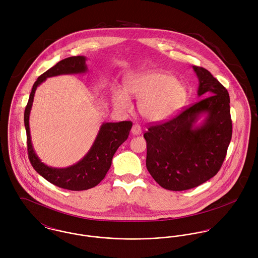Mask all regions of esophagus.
Returning a JSON list of instances; mask_svg holds the SVG:
<instances>
[{
	"instance_id": "obj_1",
	"label": "esophagus",
	"mask_w": 258,
	"mask_h": 258,
	"mask_svg": "<svg viewBox=\"0 0 258 258\" xmlns=\"http://www.w3.org/2000/svg\"><path fill=\"white\" fill-rule=\"evenodd\" d=\"M131 132H132L133 135H140L141 132H142V129H141V127L139 125L135 124V125H133V127L131 129Z\"/></svg>"
}]
</instances>
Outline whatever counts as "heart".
I'll return each mask as SVG.
<instances>
[{
	"mask_svg": "<svg viewBox=\"0 0 258 258\" xmlns=\"http://www.w3.org/2000/svg\"><path fill=\"white\" fill-rule=\"evenodd\" d=\"M138 98V111L151 122L166 121L184 107L187 100V88L183 81L161 72H147L129 76L124 90L115 89L112 101L119 110L131 108L130 98Z\"/></svg>",
	"mask_w": 258,
	"mask_h": 258,
	"instance_id": "b5f03b06",
	"label": "heart"
}]
</instances>
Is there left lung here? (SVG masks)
Wrapping results in <instances>:
<instances>
[{
	"label": "left lung",
	"instance_id": "8db88e82",
	"mask_svg": "<svg viewBox=\"0 0 258 258\" xmlns=\"http://www.w3.org/2000/svg\"><path fill=\"white\" fill-rule=\"evenodd\" d=\"M192 70L199 79L198 96L203 99L144 134L148 171L170 190L192 188L216 176L231 140L227 90L206 69Z\"/></svg>",
	"mask_w": 258,
	"mask_h": 258
}]
</instances>
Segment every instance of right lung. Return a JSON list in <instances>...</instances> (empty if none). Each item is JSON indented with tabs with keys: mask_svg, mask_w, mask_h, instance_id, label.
<instances>
[{
	"mask_svg": "<svg viewBox=\"0 0 258 258\" xmlns=\"http://www.w3.org/2000/svg\"><path fill=\"white\" fill-rule=\"evenodd\" d=\"M86 57L72 56L57 62L54 67L38 76L34 83L29 102L25 110V127L27 132L28 152L31 164L37 173L49 183L71 190H84L99 184L110 169L113 156L119 146L124 143L132 128V122H104L99 128L96 138L84 157L67 168L49 167L41 162L34 149L30 132V114L35 93L48 77L63 74H82L88 72Z\"/></svg>",
	"mask_w": 258,
	"mask_h": 258,
	"instance_id": "add662e5",
	"label": "right lung"
}]
</instances>
